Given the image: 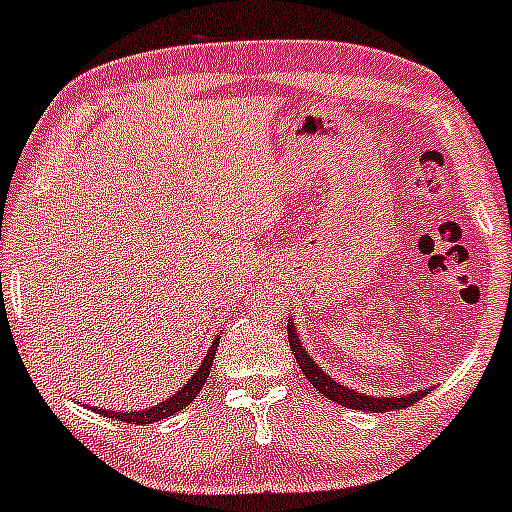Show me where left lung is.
<instances>
[{
  "label": "left lung",
  "mask_w": 512,
  "mask_h": 512,
  "mask_svg": "<svg viewBox=\"0 0 512 512\" xmlns=\"http://www.w3.org/2000/svg\"><path fill=\"white\" fill-rule=\"evenodd\" d=\"M288 343H291L295 362H298L300 369H303L307 381H310V384L315 386V389L322 393V396L334 400V403H338V405H343V408L367 410V412L403 410V408H408V405L415 403V400H420L429 393V389H424V391L408 393V396H384V398L365 396V393H357L355 389H348V386L338 384V381L331 379L322 367L315 365V360L307 355L305 346L300 343L298 334H295V324L291 322V319H288Z\"/></svg>",
  "instance_id": "8db88e82"
}]
</instances>
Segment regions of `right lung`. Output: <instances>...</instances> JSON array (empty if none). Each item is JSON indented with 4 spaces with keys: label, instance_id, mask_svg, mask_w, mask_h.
I'll return each mask as SVG.
<instances>
[{
    "label": "right lung",
    "instance_id": "1",
    "mask_svg": "<svg viewBox=\"0 0 512 512\" xmlns=\"http://www.w3.org/2000/svg\"><path fill=\"white\" fill-rule=\"evenodd\" d=\"M219 346V338L217 341H212V346H209L205 360H202V365L197 367V372L193 374L186 381V386L183 389H178L174 396H169L162 403L152 405V408H143V410H131V412H119V410H104V408H90L92 412H97V415H104V417H112L116 422H128V424H152V422H162L166 417L176 415V412H181L186 405H190L195 400L197 393L202 391V386H205V381L209 377V369H212V362H214V350Z\"/></svg>",
    "mask_w": 512,
    "mask_h": 512
}]
</instances>
